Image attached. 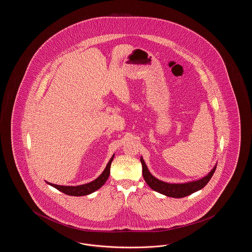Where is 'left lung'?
Wrapping results in <instances>:
<instances>
[{
  "mask_svg": "<svg viewBox=\"0 0 252 252\" xmlns=\"http://www.w3.org/2000/svg\"><path fill=\"white\" fill-rule=\"evenodd\" d=\"M141 162L143 166V176L147 185L156 192L164 194L169 197H175V198L184 197L201 190L212 179L217 165L216 164V166L212 169V171L202 179L184 182V183H168L162 180H158L149 172L143 157H141Z\"/></svg>",
  "mask_w": 252,
  "mask_h": 252,
  "instance_id": "1",
  "label": "left lung"
}]
</instances>
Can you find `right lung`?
I'll use <instances>...</instances> for the list:
<instances>
[{
    "mask_svg": "<svg viewBox=\"0 0 252 252\" xmlns=\"http://www.w3.org/2000/svg\"><path fill=\"white\" fill-rule=\"evenodd\" d=\"M113 158H114V154L109 159V161H108L107 166L105 168V170L103 171V173L96 180L92 181V182L82 184V185H78V186H63V185L53 184V183H50L47 181L46 182L48 183L49 185L55 187L60 192H64L68 195L83 196V195L90 194L92 192H95L96 190L100 189L106 183V181L108 180L109 174H110V165H111V162L113 160Z\"/></svg>",
    "mask_w": 252,
    "mask_h": 252,
    "instance_id": "1",
    "label": "right lung"
}]
</instances>
